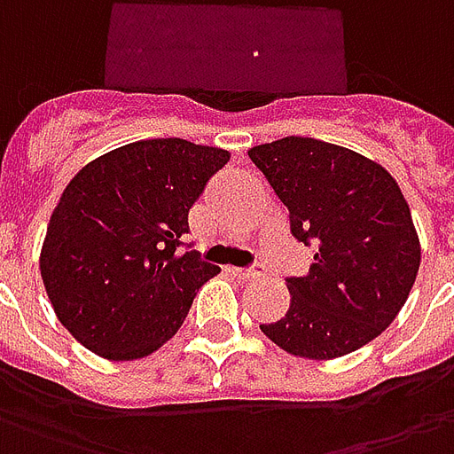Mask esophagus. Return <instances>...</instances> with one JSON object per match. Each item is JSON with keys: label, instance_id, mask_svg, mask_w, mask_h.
I'll use <instances>...</instances> for the list:
<instances>
[{"label": "esophagus", "instance_id": "esophagus-1", "mask_svg": "<svg viewBox=\"0 0 454 454\" xmlns=\"http://www.w3.org/2000/svg\"><path fill=\"white\" fill-rule=\"evenodd\" d=\"M230 273L239 280H259L263 276V270L259 268H230Z\"/></svg>", "mask_w": 454, "mask_h": 454}]
</instances>
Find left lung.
Returning a JSON list of instances; mask_svg holds the SVG:
<instances>
[{
  "mask_svg": "<svg viewBox=\"0 0 454 454\" xmlns=\"http://www.w3.org/2000/svg\"><path fill=\"white\" fill-rule=\"evenodd\" d=\"M249 159L290 210L293 234L317 244L309 270L286 280V317L261 332L309 360L363 348L395 322L421 266L402 188L372 159L314 137L256 145Z\"/></svg>",
  "mask_w": 454,
  "mask_h": 454,
  "instance_id": "1",
  "label": "left lung"
}]
</instances>
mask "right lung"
I'll return each instance as SVG.
<instances>
[{
	"label": "right lung",
	"instance_id": "obj_1",
	"mask_svg": "<svg viewBox=\"0 0 454 454\" xmlns=\"http://www.w3.org/2000/svg\"><path fill=\"white\" fill-rule=\"evenodd\" d=\"M230 152L181 137L122 145L77 171L52 210L41 276L59 324L96 356L137 360L181 329L220 268L178 251L188 210Z\"/></svg>",
	"mask_w": 454,
	"mask_h": 454
}]
</instances>
